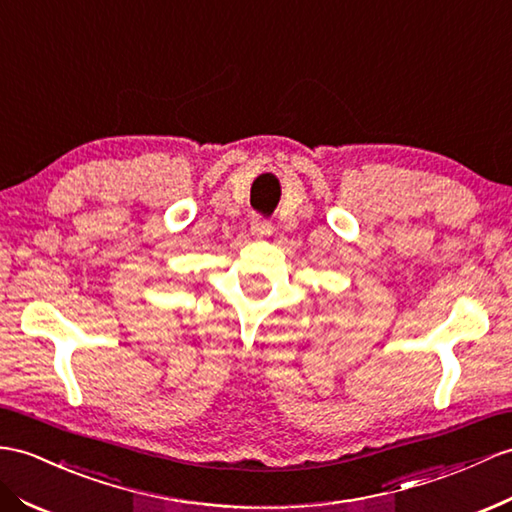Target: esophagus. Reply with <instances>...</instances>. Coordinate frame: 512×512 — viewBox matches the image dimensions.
Instances as JSON below:
<instances>
[{"mask_svg": "<svg viewBox=\"0 0 512 512\" xmlns=\"http://www.w3.org/2000/svg\"><path fill=\"white\" fill-rule=\"evenodd\" d=\"M249 230H252L254 236H269L271 230H273V226H271V223H269L267 219L254 217V219H252V228H249Z\"/></svg>", "mask_w": 512, "mask_h": 512, "instance_id": "esophagus-1", "label": "esophagus"}]
</instances>
